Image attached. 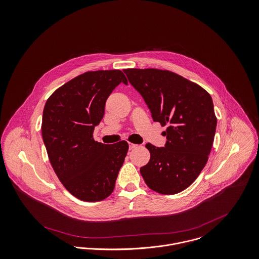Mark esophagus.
Returning a JSON list of instances; mask_svg holds the SVG:
<instances>
[{"label":"esophagus","instance_id":"obj_1","mask_svg":"<svg viewBox=\"0 0 259 259\" xmlns=\"http://www.w3.org/2000/svg\"><path fill=\"white\" fill-rule=\"evenodd\" d=\"M137 146H138L137 144L129 143V149H130V150H133V149H135Z\"/></svg>","mask_w":259,"mask_h":259}]
</instances>
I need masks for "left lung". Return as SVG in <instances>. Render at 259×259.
Returning <instances> with one entry per match:
<instances>
[{"instance_id":"obj_1","label":"left lung","mask_w":259,"mask_h":259,"mask_svg":"<svg viewBox=\"0 0 259 259\" xmlns=\"http://www.w3.org/2000/svg\"><path fill=\"white\" fill-rule=\"evenodd\" d=\"M123 71L153 120L167 126L165 147L146 144L150 161L140 169L144 181L159 194H178L195 182L207 162L217 128L212 99L199 84L169 70Z\"/></svg>"}]
</instances>
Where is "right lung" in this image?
I'll list each match as a JSON object with an SVG mask.
<instances>
[{
  "mask_svg": "<svg viewBox=\"0 0 259 259\" xmlns=\"http://www.w3.org/2000/svg\"><path fill=\"white\" fill-rule=\"evenodd\" d=\"M127 78L121 70L87 71L58 88L47 100L41 134L50 162L63 187L75 198L109 197L128 152V143L93 138L112 90Z\"/></svg>",
  "mask_w": 259,
  "mask_h": 259,
  "instance_id": "right-lung-1",
  "label": "right lung"
}]
</instances>
